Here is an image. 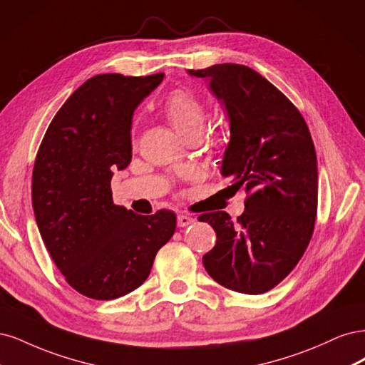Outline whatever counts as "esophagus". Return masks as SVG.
Segmentation results:
<instances>
[{"mask_svg": "<svg viewBox=\"0 0 365 365\" xmlns=\"http://www.w3.org/2000/svg\"><path fill=\"white\" fill-rule=\"evenodd\" d=\"M195 220L192 218V217H190V215H179L178 217V226L179 227H186V226H190V225H192Z\"/></svg>", "mask_w": 365, "mask_h": 365, "instance_id": "34e87169", "label": "esophagus"}]
</instances>
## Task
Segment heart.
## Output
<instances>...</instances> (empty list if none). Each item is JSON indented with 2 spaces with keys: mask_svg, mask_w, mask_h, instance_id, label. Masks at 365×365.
Returning <instances> with one entry per match:
<instances>
[{
  "mask_svg": "<svg viewBox=\"0 0 365 365\" xmlns=\"http://www.w3.org/2000/svg\"><path fill=\"white\" fill-rule=\"evenodd\" d=\"M162 112L185 139L202 136L207 123V103L191 88L171 91L162 103Z\"/></svg>",
  "mask_w": 365,
  "mask_h": 365,
  "instance_id": "1",
  "label": "heart"
}]
</instances>
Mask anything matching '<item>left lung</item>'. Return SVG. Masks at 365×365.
Masks as SVG:
<instances>
[{"label":"left lung","mask_w":365,"mask_h":365,"mask_svg":"<svg viewBox=\"0 0 365 365\" xmlns=\"http://www.w3.org/2000/svg\"><path fill=\"white\" fill-rule=\"evenodd\" d=\"M190 74L206 78L230 121L221 174L245 186L244 212L200 215L217 233L203 256L207 274L242 294H262L296 267L312 238L319 195L317 155L299 109L255 69L221 63Z\"/></svg>","instance_id":"obj_1"}]
</instances>
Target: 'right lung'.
Segmentation results:
<instances>
[{
    "instance_id": "obj_1",
    "label": "right lung",
    "mask_w": 365,
    "mask_h": 365,
    "mask_svg": "<svg viewBox=\"0 0 365 365\" xmlns=\"http://www.w3.org/2000/svg\"><path fill=\"white\" fill-rule=\"evenodd\" d=\"M163 73L98 74L77 88L46 128L34 160L31 203L65 280L96 300L132 292L175 230V214L139 215L113 203V171L132 160V116Z\"/></svg>"
}]
</instances>
